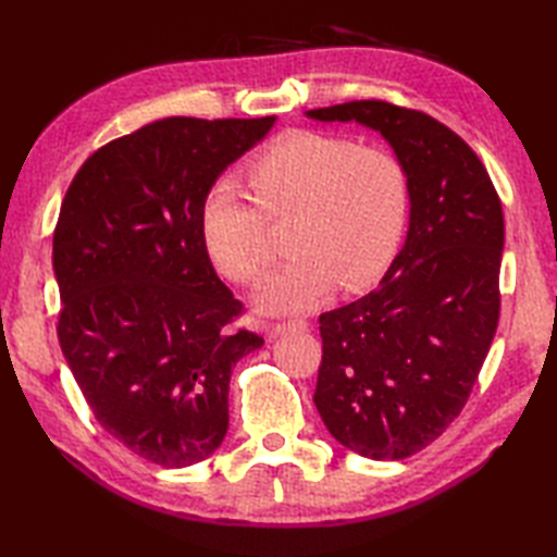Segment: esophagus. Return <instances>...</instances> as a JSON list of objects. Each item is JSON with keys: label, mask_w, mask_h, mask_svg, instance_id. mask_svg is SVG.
<instances>
[{"label": "esophagus", "mask_w": 557, "mask_h": 557, "mask_svg": "<svg viewBox=\"0 0 557 557\" xmlns=\"http://www.w3.org/2000/svg\"><path fill=\"white\" fill-rule=\"evenodd\" d=\"M309 327V323L301 321V318H294V321H287V323H272L265 327V333L270 339H275L280 335H287V333H301V330Z\"/></svg>", "instance_id": "34e87169"}]
</instances>
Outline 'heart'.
Listing matches in <instances>:
<instances>
[{
    "mask_svg": "<svg viewBox=\"0 0 557 557\" xmlns=\"http://www.w3.org/2000/svg\"><path fill=\"white\" fill-rule=\"evenodd\" d=\"M253 198L234 182L212 184L200 203L203 244L224 275L253 285L272 263L268 222L289 218L292 258L258 294L268 313L318 306L339 285L354 292L383 275L407 227L409 184L389 150L289 132L246 164Z\"/></svg>",
    "mask_w": 557,
    "mask_h": 557,
    "instance_id": "obj_1",
    "label": "heart"
}]
</instances>
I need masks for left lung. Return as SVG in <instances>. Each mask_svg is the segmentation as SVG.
Instances as JSON below:
<instances>
[{
    "instance_id": "obj_1",
    "label": "left lung",
    "mask_w": 557,
    "mask_h": 557,
    "mask_svg": "<svg viewBox=\"0 0 557 557\" xmlns=\"http://www.w3.org/2000/svg\"><path fill=\"white\" fill-rule=\"evenodd\" d=\"M306 116L373 128L407 172V242L377 289L318 318L313 395L337 443L405 459L459 417L486 361L500 315V198L476 152L419 110L354 100Z\"/></svg>"
}]
</instances>
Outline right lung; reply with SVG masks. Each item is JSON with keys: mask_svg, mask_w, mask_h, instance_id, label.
<instances>
[{"mask_svg": "<svg viewBox=\"0 0 557 557\" xmlns=\"http://www.w3.org/2000/svg\"><path fill=\"white\" fill-rule=\"evenodd\" d=\"M275 124L170 116L110 140L76 172L52 239L57 337L92 417L134 455L180 469L230 425V375L263 337L200 234L218 176Z\"/></svg>", "mask_w": 557, "mask_h": 557, "instance_id": "obj_1", "label": "right lung"}]
</instances>
